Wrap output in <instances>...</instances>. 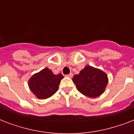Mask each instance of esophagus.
Returning a JSON list of instances; mask_svg holds the SVG:
<instances>
[{
    "instance_id": "esophagus-1",
    "label": "esophagus",
    "mask_w": 134,
    "mask_h": 134,
    "mask_svg": "<svg viewBox=\"0 0 134 134\" xmlns=\"http://www.w3.org/2000/svg\"><path fill=\"white\" fill-rule=\"evenodd\" d=\"M66 76H67V77H69V78H71L72 76H73V74L70 73L69 74H67V75H66Z\"/></svg>"
}]
</instances>
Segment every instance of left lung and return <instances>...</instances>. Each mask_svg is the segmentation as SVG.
Listing matches in <instances>:
<instances>
[{
  "instance_id": "left-lung-1",
  "label": "left lung",
  "mask_w": 134,
  "mask_h": 134,
  "mask_svg": "<svg viewBox=\"0 0 134 134\" xmlns=\"http://www.w3.org/2000/svg\"><path fill=\"white\" fill-rule=\"evenodd\" d=\"M77 90L88 97L95 98L104 93L108 83V76L104 71L87 65L72 78Z\"/></svg>"
}]
</instances>
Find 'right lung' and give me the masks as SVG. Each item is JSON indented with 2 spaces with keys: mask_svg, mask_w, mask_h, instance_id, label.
<instances>
[{
  "mask_svg": "<svg viewBox=\"0 0 134 134\" xmlns=\"http://www.w3.org/2000/svg\"><path fill=\"white\" fill-rule=\"evenodd\" d=\"M63 78L61 74H54L48 67H45L29 79L28 87L37 99H46L58 91Z\"/></svg>",
  "mask_w": 134,
  "mask_h": 134,
  "instance_id": "add662e5",
  "label": "right lung"
}]
</instances>
